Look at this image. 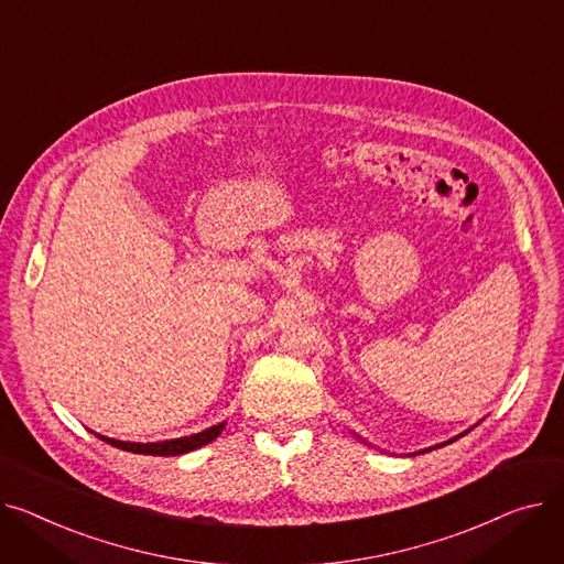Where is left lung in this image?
<instances>
[{"label":"left lung","instance_id":"1","mask_svg":"<svg viewBox=\"0 0 564 564\" xmlns=\"http://www.w3.org/2000/svg\"><path fill=\"white\" fill-rule=\"evenodd\" d=\"M476 425H478V423H476ZM469 430H471V427H469ZM469 430H465V433H462V435H457V437H453V440H448V442H442V444H437V446H430V448H423V451H419V453H425V451H433V448H442V446H446V444H453L455 440H459V437H465V435L469 433ZM352 437H357L359 442H364V444H367V440H361V437H359L357 433H352ZM369 446H371V444H369Z\"/></svg>","mask_w":564,"mask_h":564}]
</instances>
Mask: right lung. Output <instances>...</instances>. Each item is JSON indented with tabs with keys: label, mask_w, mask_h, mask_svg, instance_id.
<instances>
[{
	"label": "right lung",
	"mask_w": 564,
	"mask_h": 564,
	"mask_svg": "<svg viewBox=\"0 0 564 564\" xmlns=\"http://www.w3.org/2000/svg\"><path fill=\"white\" fill-rule=\"evenodd\" d=\"M225 423H216L207 430H203V433H195V435H188V437H177V440H165V442H148V444H141V442H120V440H111V437H105V435H97L102 442L116 446V448H122V451H129V453H139V455H161V457H171V455H182V453H188V451H195L200 448L209 442H214L223 430H225Z\"/></svg>",
	"instance_id": "1"
}]
</instances>
